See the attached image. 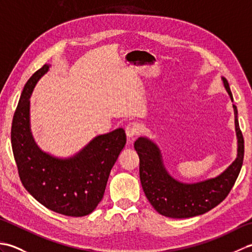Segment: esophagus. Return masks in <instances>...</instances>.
I'll list each match as a JSON object with an SVG mask.
<instances>
[{
    "label": "esophagus",
    "mask_w": 252,
    "mask_h": 252,
    "mask_svg": "<svg viewBox=\"0 0 252 252\" xmlns=\"http://www.w3.org/2000/svg\"><path fill=\"white\" fill-rule=\"evenodd\" d=\"M138 133H140V126H138L137 123L131 122L126 126V137L129 141H132L133 138H134L138 134Z\"/></svg>",
    "instance_id": "34e87169"
}]
</instances>
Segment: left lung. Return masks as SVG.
<instances>
[{"mask_svg": "<svg viewBox=\"0 0 252 252\" xmlns=\"http://www.w3.org/2000/svg\"><path fill=\"white\" fill-rule=\"evenodd\" d=\"M229 98L233 95L227 80L221 77ZM237 137L236 159L215 178L195 183L174 179L164 167L158 145L146 136L138 137L134 148L140 157V179L148 201L160 215L174 219L200 216L225 199L236 182L244 160V137L239 129L237 107L233 105Z\"/></svg>", "mask_w": 252, "mask_h": 252, "instance_id": "1", "label": "left lung"}]
</instances>
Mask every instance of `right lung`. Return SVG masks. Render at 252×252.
I'll list each match as a JSON object with an SVG mask.
<instances>
[{
	"instance_id": "add662e5",
	"label": "right lung",
	"mask_w": 252,
	"mask_h": 252,
	"mask_svg": "<svg viewBox=\"0 0 252 252\" xmlns=\"http://www.w3.org/2000/svg\"><path fill=\"white\" fill-rule=\"evenodd\" d=\"M50 67L45 63L32 74L21 92L10 132L14 158L21 183L37 201L63 216L84 217L93 212L103 198L126 135L121 127L97 135L67 158L42 151L31 132L30 97Z\"/></svg>"
}]
</instances>
